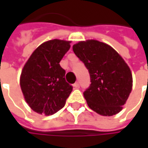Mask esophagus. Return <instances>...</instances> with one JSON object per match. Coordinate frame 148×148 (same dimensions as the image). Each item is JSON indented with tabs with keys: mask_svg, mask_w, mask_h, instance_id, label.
<instances>
[{
	"mask_svg": "<svg viewBox=\"0 0 148 148\" xmlns=\"http://www.w3.org/2000/svg\"><path fill=\"white\" fill-rule=\"evenodd\" d=\"M74 88H76V89H78V88L80 87L79 82H75V83L74 84Z\"/></svg>",
	"mask_w": 148,
	"mask_h": 148,
	"instance_id": "esophagus-1",
	"label": "esophagus"
}]
</instances>
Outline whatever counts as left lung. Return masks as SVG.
Returning <instances> with one entry per match:
<instances>
[{"mask_svg":"<svg viewBox=\"0 0 148 148\" xmlns=\"http://www.w3.org/2000/svg\"><path fill=\"white\" fill-rule=\"evenodd\" d=\"M73 51L90 74L91 84L83 93L89 107L102 116L118 113L132 87L127 63L112 47L97 40L77 42Z\"/></svg>","mask_w":148,"mask_h":148,"instance_id":"left-lung-1","label":"left lung"}]
</instances>
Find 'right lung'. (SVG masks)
<instances>
[{"label":"right lung","mask_w":148,"mask_h":148,"mask_svg":"<svg viewBox=\"0 0 148 148\" xmlns=\"http://www.w3.org/2000/svg\"><path fill=\"white\" fill-rule=\"evenodd\" d=\"M69 41L53 39L42 43L24 65L21 87L25 101L33 111L46 116L64 107L73 86L65 79L59 62L71 47Z\"/></svg>","instance_id":"obj_1"}]
</instances>
